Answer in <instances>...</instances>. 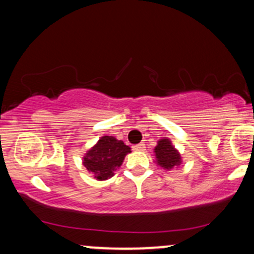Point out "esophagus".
<instances>
[{"instance_id":"esophagus-1","label":"esophagus","mask_w":254,"mask_h":254,"mask_svg":"<svg viewBox=\"0 0 254 254\" xmlns=\"http://www.w3.org/2000/svg\"><path fill=\"white\" fill-rule=\"evenodd\" d=\"M132 149L136 150V151H143V150H145V144L144 143H139L137 145H133Z\"/></svg>"}]
</instances>
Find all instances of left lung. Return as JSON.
Instances as JSON below:
<instances>
[{"mask_svg": "<svg viewBox=\"0 0 254 254\" xmlns=\"http://www.w3.org/2000/svg\"><path fill=\"white\" fill-rule=\"evenodd\" d=\"M156 157V164L166 171H171L177 166L182 164V156L172 142L168 138H162L157 142V145L154 149Z\"/></svg>", "mask_w": 254, "mask_h": 254, "instance_id": "1", "label": "left lung"}]
</instances>
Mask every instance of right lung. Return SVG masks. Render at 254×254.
Listing matches in <instances>:
<instances>
[{"instance_id":"add662e5","label":"right lung","mask_w":254,"mask_h":254,"mask_svg":"<svg viewBox=\"0 0 254 254\" xmlns=\"http://www.w3.org/2000/svg\"><path fill=\"white\" fill-rule=\"evenodd\" d=\"M130 147L113 136H103L98 143L83 156V166L94 174L98 180H106L115 176V172L123 164Z\"/></svg>"}]
</instances>
